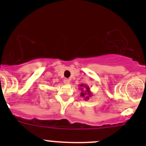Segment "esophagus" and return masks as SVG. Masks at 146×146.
<instances>
[{
    "mask_svg": "<svg viewBox=\"0 0 146 146\" xmlns=\"http://www.w3.org/2000/svg\"><path fill=\"white\" fill-rule=\"evenodd\" d=\"M64 82L65 84H69L70 83V80H68V79L67 78H65L64 80Z\"/></svg>",
    "mask_w": 146,
    "mask_h": 146,
    "instance_id": "obj_1",
    "label": "esophagus"
}]
</instances>
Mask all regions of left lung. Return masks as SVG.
Here are the masks:
<instances>
[{"label":"left lung","mask_w":146,"mask_h":146,"mask_svg":"<svg viewBox=\"0 0 146 146\" xmlns=\"http://www.w3.org/2000/svg\"><path fill=\"white\" fill-rule=\"evenodd\" d=\"M79 89L81 90V94H80V96L84 98L85 100H88L90 99L91 96H92V93L90 91V88H89V86L87 85H83V84H80L79 85Z\"/></svg>","instance_id":"left-lung-1"}]
</instances>
